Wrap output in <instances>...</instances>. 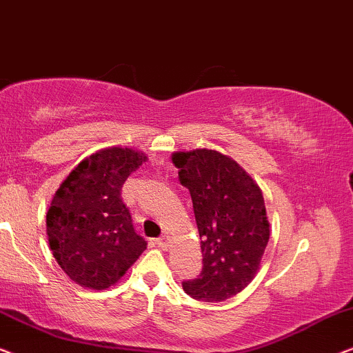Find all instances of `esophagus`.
<instances>
[{
  "instance_id": "obj_1",
  "label": "esophagus",
  "mask_w": 353,
  "mask_h": 353,
  "mask_svg": "<svg viewBox=\"0 0 353 353\" xmlns=\"http://www.w3.org/2000/svg\"><path fill=\"white\" fill-rule=\"evenodd\" d=\"M170 236H161V238H158L157 240V245L161 248V250H168V248H170Z\"/></svg>"
}]
</instances>
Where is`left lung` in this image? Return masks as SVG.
I'll use <instances>...</instances> for the list:
<instances>
[{
    "instance_id": "1",
    "label": "left lung",
    "mask_w": 353,
    "mask_h": 353,
    "mask_svg": "<svg viewBox=\"0 0 353 353\" xmlns=\"http://www.w3.org/2000/svg\"><path fill=\"white\" fill-rule=\"evenodd\" d=\"M179 181L188 188L201 238L203 270L182 283L206 302L233 297L259 270L270 236L261 187L238 163L212 148L174 152Z\"/></svg>"
}]
</instances>
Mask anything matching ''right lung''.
<instances>
[{
	"instance_id": "add662e5",
	"label": "right lung",
	"mask_w": 353,
	"mask_h": 353,
	"mask_svg": "<svg viewBox=\"0 0 353 353\" xmlns=\"http://www.w3.org/2000/svg\"><path fill=\"white\" fill-rule=\"evenodd\" d=\"M147 155L112 145L73 168L54 193L46 212L49 248L73 283L92 291L117 285L145 251L132 227L121 187Z\"/></svg>"
}]
</instances>
